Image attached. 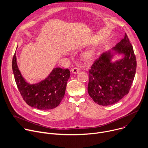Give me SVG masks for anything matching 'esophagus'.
Segmentation results:
<instances>
[{"mask_svg":"<svg viewBox=\"0 0 148 148\" xmlns=\"http://www.w3.org/2000/svg\"><path fill=\"white\" fill-rule=\"evenodd\" d=\"M79 69L78 68H77V67H74L71 69V72L74 74H77L79 72Z\"/></svg>","mask_w":148,"mask_h":148,"instance_id":"esophagus-1","label":"esophagus"}]
</instances>
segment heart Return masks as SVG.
I'll return each mask as SVG.
<instances>
[{
	"label": "heart",
	"instance_id": "1",
	"mask_svg": "<svg viewBox=\"0 0 148 148\" xmlns=\"http://www.w3.org/2000/svg\"><path fill=\"white\" fill-rule=\"evenodd\" d=\"M95 51L94 49H90V50L84 52L82 55V58L85 61H90L92 60L95 56Z\"/></svg>",
	"mask_w": 148,
	"mask_h": 148
}]
</instances>
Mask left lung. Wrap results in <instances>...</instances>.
Here are the masks:
<instances>
[{
    "mask_svg": "<svg viewBox=\"0 0 148 148\" xmlns=\"http://www.w3.org/2000/svg\"><path fill=\"white\" fill-rule=\"evenodd\" d=\"M112 50L124 54V58L111 63L110 51L103 53L89 71L88 93L95 103L102 106L114 104L128 93L136 69L133 47L126 34Z\"/></svg>",
    "mask_w": 148,
    "mask_h": 148,
    "instance_id": "8db88e82",
    "label": "left lung"
}]
</instances>
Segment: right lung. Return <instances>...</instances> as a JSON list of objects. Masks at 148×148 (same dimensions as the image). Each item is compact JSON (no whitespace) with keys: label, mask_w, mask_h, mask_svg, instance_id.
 <instances>
[{"label":"right lung","mask_w":148,"mask_h":148,"mask_svg":"<svg viewBox=\"0 0 148 148\" xmlns=\"http://www.w3.org/2000/svg\"><path fill=\"white\" fill-rule=\"evenodd\" d=\"M12 69L17 88L27 105L39 110H50L59 105L70 76L68 69L55 68L46 79L31 85L21 75L17 67L16 53L13 58Z\"/></svg>","instance_id":"1"}]
</instances>
